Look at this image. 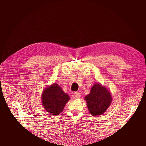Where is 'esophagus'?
Returning a JSON list of instances; mask_svg holds the SVG:
<instances>
[{"label": "esophagus", "mask_w": 146, "mask_h": 146, "mask_svg": "<svg viewBox=\"0 0 146 146\" xmlns=\"http://www.w3.org/2000/svg\"><path fill=\"white\" fill-rule=\"evenodd\" d=\"M74 98H77V99H78L80 98L81 96V94L79 92H74Z\"/></svg>", "instance_id": "esophagus-1"}]
</instances>
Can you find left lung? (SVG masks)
Masks as SVG:
<instances>
[{
    "label": "left lung",
    "mask_w": 146,
    "mask_h": 146,
    "mask_svg": "<svg viewBox=\"0 0 146 146\" xmlns=\"http://www.w3.org/2000/svg\"><path fill=\"white\" fill-rule=\"evenodd\" d=\"M87 107L92 116L102 115L107 110L112 101V97L107 88L96 83L90 94L85 96Z\"/></svg>",
    "instance_id": "1"
}]
</instances>
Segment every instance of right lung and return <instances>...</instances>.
Here are the masks:
<instances>
[{
  "instance_id": "right-lung-1",
  "label": "right lung",
  "mask_w": 146,
  "mask_h": 146,
  "mask_svg": "<svg viewBox=\"0 0 146 146\" xmlns=\"http://www.w3.org/2000/svg\"><path fill=\"white\" fill-rule=\"evenodd\" d=\"M68 94L62 90L57 83H53L42 91L41 100L46 111L53 115H58L69 100Z\"/></svg>"
}]
</instances>
